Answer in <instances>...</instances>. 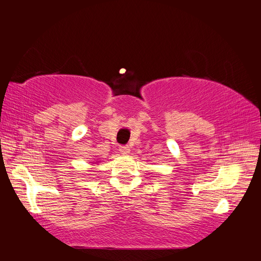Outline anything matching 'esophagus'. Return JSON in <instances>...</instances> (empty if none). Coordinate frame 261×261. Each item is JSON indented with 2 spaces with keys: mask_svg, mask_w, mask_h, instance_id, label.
<instances>
[{
  "mask_svg": "<svg viewBox=\"0 0 261 261\" xmlns=\"http://www.w3.org/2000/svg\"><path fill=\"white\" fill-rule=\"evenodd\" d=\"M129 147L126 145V146H121L120 147V151L122 152V154H127V153H129Z\"/></svg>",
  "mask_w": 261,
  "mask_h": 261,
  "instance_id": "esophagus-1",
  "label": "esophagus"
}]
</instances>
